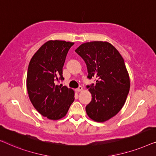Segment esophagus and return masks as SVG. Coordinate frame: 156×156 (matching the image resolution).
Here are the masks:
<instances>
[{
	"mask_svg": "<svg viewBox=\"0 0 156 156\" xmlns=\"http://www.w3.org/2000/svg\"><path fill=\"white\" fill-rule=\"evenodd\" d=\"M83 89V88H82V87H81V86H80L78 87L77 89H75V91H76V92H80V91H81Z\"/></svg>",
	"mask_w": 156,
	"mask_h": 156,
	"instance_id": "obj_1",
	"label": "esophagus"
}]
</instances>
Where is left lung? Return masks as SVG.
Wrapping results in <instances>:
<instances>
[{
	"instance_id": "left-lung-1",
	"label": "left lung",
	"mask_w": 156,
	"mask_h": 156,
	"mask_svg": "<svg viewBox=\"0 0 156 156\" xmlns=\"http://www.w3.org/2000/svg\"><path fill=\"white\" fill-rule=\"evenodd\" d=\"M75 52L86 63L87 78L96 81L87 86L92 97L86 106L87 114L95 121H107L121 109L129 92L130 79L124 60L107 42H86Z\"/></svg>"
}]
</instances>
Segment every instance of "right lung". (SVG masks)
I'll use <instances>...</instances> for the list:
<instances>
[{
	"mask_svg": "<svg viewBox=\"0 0 156 156\" xmlns=\"http://www.w3.org/2000/svg\"><path fill=\"white\" fill-rule=\"evenodd\" d=\"M73 42L50 40L40 47L29 63L27 89L35 109L43 116L57 120L67 114L74 100V91L62 85V68Z\"/></svg>",
	"mask_w": 156,
	"mask_h": 156,
	"instance_id": "add662e5",
	"label": "right lung"
}]
</instances>
